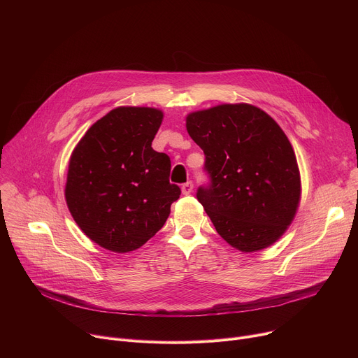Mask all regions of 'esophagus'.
I'll return each mask as SVG.
<instances>
[{"label":"esophagus","mask_w":358,"mask_h":358,"mask_svg":"<svg viewBox=\"0 0 358 358\" xmlns=\"http://www.w3.org/2000/svg\"><path fill=\"white\" fill-rule=\"evenodd\" d=\"M192 188H194V184H192V181H187L185 184H182V185H181L182 194H185V195L191 194V192H192Z\"/></svg>","instance_id":"obj_1"}]
</instances>
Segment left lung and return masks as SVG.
Listing matches in <instances>:
<instances>
[{
    "label": "left lung",
    "instance_id": "left-lung-1",
    "mask_svg": "<svg viewBox=\"0 0 358 358\" xmlns=\"http://www.w3.org/2000/svg\"><path fill=\"white\" fill-rule=\"evenodd\" d=\"M187 131L206 156L208 182L198 187L196 199L217 232L242 252L279 239L300 199L296 156L279 124L239 103L188 115Z\"/></svg>",
    "mask_w": 358,
    "mask_h": 358
}]
</instances>
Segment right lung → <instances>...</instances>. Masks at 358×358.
Segmentation results:
<instances>
[{"label": "right lung", "mask_w": 358, "mask_h": 358, "mask_svg": "<svg viewBox=\"0 0 358 358\" xmlns=\"http://www.w3.org/2000/svg\"><path fill=\"white\" fill-rule=\"evenodd\" d=\"M163 113L117 108L97 120L69 162L65 196L80 229L97 245L130 252L166 224L181 189L171 184V162L152 150Z\"/></svg>", "instance_id": "1"}]
</instances>
